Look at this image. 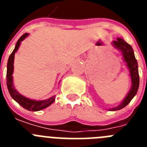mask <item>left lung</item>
Wrapping results in <instances>:
<instances>
[{
	"label": "left lung",
	"mask_w": 147,
	"mask_h": 147,
	"mask_svg": "<svg viewBox=\"0 0 147 147\" xmlns=\"http://www.w3.org/2000/svg\"><path fill=\"white\" fill-rule=\"evenodd\" d=\"M112 44L115 49L121 53L123 60L126 62V65L129 70L131 82H132L129 93H127L121 103L118 105L117 107L109 109V110L110 111H115V110H119L126 107L136 95L138 88H139V74H138V62L135 57L134 51H133L132 46L127 42H126L121 38H117L116 40L113 41Z\"/></svg>",
	"instance_id": "8db88e82"
}]
</instances>
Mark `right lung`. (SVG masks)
Returning <instances> with one entry per match:
<instances>
[{"label":"right lung","mask_w":147,"mask_h":147,"mask_svg":"<svg viewBox=\"0 0 147 147\" xmlns=\"http://www.w3.org/2000/svg\"><path fill=\"white\" fill-rule=\"evenodd\" d=\"M29 34L25 33L23 34L20 39L18 40L15 49L13 50L12 53L9 56L7 62V71H6V85H7L8 90L9 92L10 96L13 99L16 101L20 106L25 108L26 110L29 111H39L42 109H45L50 106L55 100V96H53L51 98L45 100L37 101L34 99H31L27 97L24 96L20 94L19 92L15 89L14 83H13V72H14V59H15V54L18 51L20 47V44L23 40H25L28 37Z\"/></svg>","instance_id":"1"}]
</instances>
